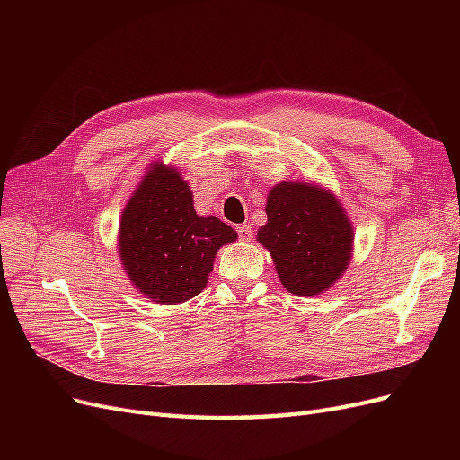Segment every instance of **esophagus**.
Wrapping results in <instances>:
<instances>
[{
    "label": "esophagus",
    "mask_w": 460,
    "mask_h": 460,
    "mask_svg": "<svg viewBox=\"0 0 460 460\" xmlns=\"http://www.w3.org/2000/svg\"><path fill=\"white\" fill-rule=\"evenodd\" d=\"M235 232H238V235H240V240L242 242H249L253 238V230H252V226L249 225H240V226H235Z\"/></svg>",
    "instance_id": "obj_1"
}]
</instances>
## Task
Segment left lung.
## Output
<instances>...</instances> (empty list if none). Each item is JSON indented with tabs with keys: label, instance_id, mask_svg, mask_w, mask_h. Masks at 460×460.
I'll return each mask as SVG.
<instances>
[{
	"label": "left lung",
	"instance_id": "8db88e82",
	"mask_svg": "<svg viewBox=\"0 0 460 460\" xmlns=\"http://www.w3.org/2000/svg\"><path fill=\"white\" fill-rule=\"evenodd\" d=\"M257 240L272 255L289 294L318 296L349 267L353 226L332 191L307 182L276 184Z\"/></svg>",
	"mask_w": 460,
	"mask_h": 460
}]
</instances>
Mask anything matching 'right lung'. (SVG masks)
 I'll return each mask as SVG.
<instances>
[{"label":"right lung","instance_id":"1","mask_svg":"<svg viewBox=\"0 0 460 460\" xmlns=\"http://www.w3.org/2000/svg\"><path fill=\"white\" fill-rule=\"evenodd\" d=\"M238 238L217 217H199L174 166L155 163L120 218L119 255L128 280L147 299L184 303L201 294L218 249Z\"/></svg>","mask_w":460,"mask_h":460}]
</instances>
